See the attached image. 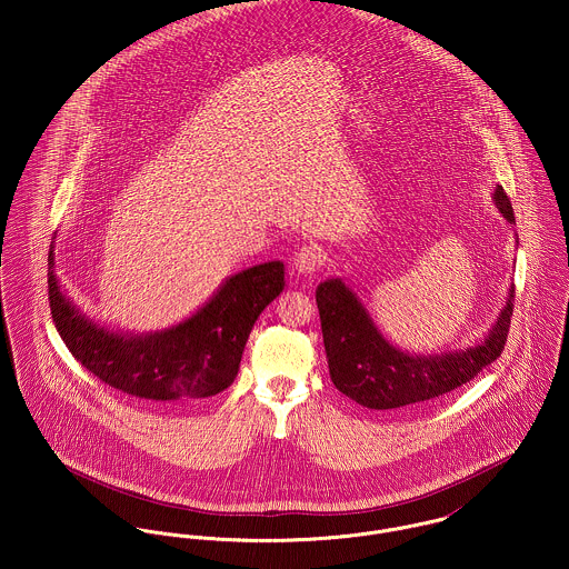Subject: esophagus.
Returning <instances> with one entry per match:
<instances>
[{
  "label": "esophagus",
  "mask_w": 569,
  "mask_h": 569,
  "mask_svg": "<svg viewBox=\"0 0 569 569\" xmlns=\"http://www.w3.org/2000/svg\"><path fill=\"white\" fill-rule=\"evenodd\" d=\"M325 251L318 244H302L293 256V267L300 273H313L325 264Z\"/></svg>",
  "instance_id": "esophagus-1"
}]
</instances>
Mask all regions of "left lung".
Instances as JSON below:
<instances>
[{
  "label": "left lung",
  "instance_id": "left-lung-1",
  "mask_svg": "<svg viewBox=\"0 0 569 569\" xmlns=\"http://www.w3.org/2000/svg\"><path fill=\"white\" fill-rule=\"evenodd\" d=\"M492 201L501 217L515 223L510 199L501 186L495 188ZM316 302L335 388L359 406L395 409L422 403L465 386L501 355L515 307V284H510L506 305L482 341L440 355H409L392 346L379 332L357 293L339 278L318 287Z\"/></svg>",
  "mask_w": 569,
  "mask_h": 569
}]
</instances>
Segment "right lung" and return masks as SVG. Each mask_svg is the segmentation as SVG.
Here are the masks:
<instances>
[{
    "label": "right lung",
    "mask_w": 569,
    "mask_h": 569,
    "mask_svg": "<svg viewBox=\"0 0 569 569\" xmlns=\"http://www.w3.org/2000/svg\"><path fill=\"white\" fill-rule=\"evenodd\" d=\"M48 264L52 320L74 359L102 383L156 403L206 399L230 388L253 322L284 289V264L262 262L230 276L188 320L131 335L91 322L63 293L52 251Z\"/></svg>",
    "instance_id": "obj_1"
}]
</instances>
